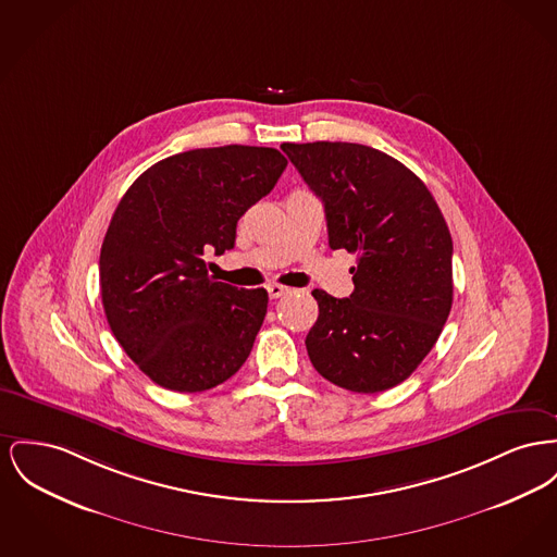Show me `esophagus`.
<instances>
[{"label": "esophagus", "mask_w": 557, "mask_h": 557, "mask_svg": "<svg viewBox=\"0 0 557 557\" xmlns=\"http://www.w3.org/2000/svg\"><path fill=\"white\" fill-rule=\"evenodd\" d=\"M267 293L271 298H280V296H286L290 293V288H286V286H280V284H269L267 286Z\"/></svg>", "instance_id": "1"}]
</instances>
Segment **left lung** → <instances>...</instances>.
<instances>
[{
	"mask_svg": "<svg viewBox=\"0 0 557 557\" xmlns=\"http://www.w3.org/2000/svg\"><path fill=\"white\" fill-rule=\"evenodd\" d=\"M322 199L327 244L358 255L354 293L313 290L320 315L305 345L330 383L379 393L406 381L433 349L453 307V237L425 183L358 143H284Z\"/></svg>",
	"mask_w": 557,
	"mask_h": 557,
	"instance_id": "obj_1",
	"label": "left lung"
}]
</instances>
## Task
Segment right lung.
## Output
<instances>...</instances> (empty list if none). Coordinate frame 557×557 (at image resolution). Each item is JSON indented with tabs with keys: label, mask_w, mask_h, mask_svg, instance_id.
<instances>
[{
	"label": "right lung",
	"mask_w": 557,
	"mask_h": 557,
	"mask_svg": "<svg viewBox=\"0 0 557 557\" xmlns=\"http://www.w3.org/2000/svg\"><path fill=\"white\" fill-rule=\"evenodd\" d=\"M286 165L271 147L194 149L145 170L117 203L100 248L102 307L128 358L160 387L206 392L248 360L267 290L216 282L203 255L233 248L237 221Z\"/></svg>",
	"instance_id": "obj_1"
}]
</instances>
